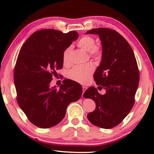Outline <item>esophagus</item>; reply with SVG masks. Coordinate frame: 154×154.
<instances>
[{
    "mask_svg": "<svg viewBox=\"0 0 154 154\" xmlns=\"http://www.w3.org/2000/svg\"><path fill=\"white\" fill-rule=\"evenodd\" d=\"M82 88H83V94H82V96H83V93H84V92L85 91V90L87 89V87H85V86H83V87H82Z\"/></svg>",
    "mask_w": 154,
    "mask_h": 154,
    "instance_id": "34e87169",
    "label": "esophagus"
}]
</instances>
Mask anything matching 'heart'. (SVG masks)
I'll use <instances>...</instances> for the list:
<instances>
[{
	"label": "heart",
	"mask_w": 154,
	"mask_h": 154,
	"mask_svg": "<svg viewBox=\"0 0 154 154\" xmlns=\"http://www.w3.org/2000/svg\"><path fill=\"white\" fill-rule=\"evenodd\" d=\"M77 45L83 50L88 51L90 56L93 58H98L101 54V48L100 46L95 45L94 38L90 36H83L77 42ZM71 48L65 49L62 60L65 65L70 63ZM94 70V66L92 64L75 66L68 72V76L72 80L80 83H86L89 81L92 72Z\"/></svg>",
	"instance_id": "heart-1"
}]
</instances>
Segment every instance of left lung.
<instances>
[{"label": "left lung", "mask_w": 154, "mask_h": 154, "mask_svg": "<svg viewBox=\"0 0 154 154\" xmlns=\"http://www.w3.org/2000/svg\"><path fill=\"white\" fill-rule=\"evenodd\" d=\"M86 34L99 35L102 43V60L94 78L96 84L103 86L99 87L106 90L102 95L92 86L83 94V97L96 103L95 110L88 114V119L94 126L112 128L123 121L134 105L139 68L131 46L117 31L98 28Z\"/></svg>", "instance_id": "8db88e82"}]
</instances>
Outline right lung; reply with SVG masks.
<instances>
[{
    "label": "right lung",
    "instance_id": "obj_1",
    "mask_svg": "<svg viewBox=\"0 0 154 154\" xmlns=\"http://www.w3.org/2000/svg\"><path fill=\"white\" fill-rule=\"evenodd\" d=\"M78 36L76 31L43 29L31 35L20 49L14 69L17 101L28 120L41 128L59 124L68 105L82 96V85L72 80H65L60 89L49 86L63 66L64 50Z\"/></svg>",
    "mask_w": 154,
    "mask_h": 154
}]
</instances>
